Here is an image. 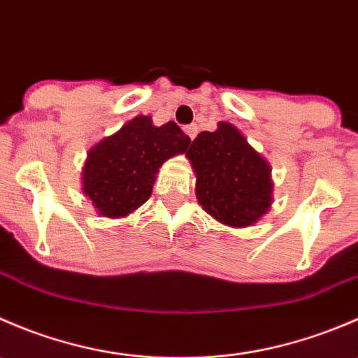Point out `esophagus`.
Here are the masks:
<instances>
[{
  "mask_svg": "<svg viewBox=\"0 0 358 358\" xmlns=\"http://www.w3.org/2000/svg\"><path fill=\"white\" fill-rule=\"evenodd\" d=\"M197 131H199V128H197V124H190V126H185V133L189 135L190 140H194L197 136Z\"/></svg>",
  "mask_w": 358,
  "mask_h": 358,
  "instance_id": "34e87169",
  "label": "esophagus"
}]
</instances>
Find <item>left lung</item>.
<instances>
[{
	"mask_svg": "<svg viewBox=\"0 0 358 358\" xmlns=\"http://www.w3.org/2000/svg\"><path fill=\"white\" fill-rule=\"evenodd\" d=\"M185 156L196 173L197 201L216 222L244 229L272 208V168L232 122L201 131Z\"/></svg>",
	"mask_w": 358,
	"mask_h": 358,
	"instance_id": "8db88e82",
	"label": "left lung"
}]
</instances>
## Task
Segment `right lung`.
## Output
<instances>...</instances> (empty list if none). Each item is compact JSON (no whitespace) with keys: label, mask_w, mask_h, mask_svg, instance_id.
<instances>
[{"label":"right lung","mask_w":358,"mask_h":358,"mask_svg":"<svg viewBox=\"0 0 358 358\" xmlns=\"http://www.w3.org/2000/svg\"><path fill=\"white\" fill-rule=\"evenodd\" d=\"M189 143L176 122L156 126L150 115H136L88 150L83 194L96 215L124 218L149 199L159 168L185 152Z\"/></svg>","instance_id":"obj_1"}]
</instances>
